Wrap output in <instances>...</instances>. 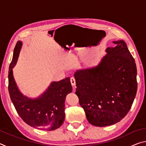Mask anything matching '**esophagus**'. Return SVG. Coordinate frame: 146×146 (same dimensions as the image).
<instances>
[{"instance_id": "esophagus-1", "label": "esophagus", "mask_w": 146, "mask_h": 146, "mask_svg": "<svg viewBox=\"0 0 146 146\" xmlns=\"http://www.w3.org/2000/svg\"><path fill=\"white\" fill-rule=\"evenodd\" d=\"M70 81H71V85H72L73 86H74L75 87V84H76V82H75V79L74 77H71L70 78Z\"/></svg>"}]
</instances>
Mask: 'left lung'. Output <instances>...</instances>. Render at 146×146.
<instances>
[{
    "label": "left lung",
    "instance_id": "obj_1",
    "mask_svg": "<svg viewBox=\"0 0 146 146\" xmlns=\"http://www.w3.org/2000/svg\"><path fill=\"white\" fill-rule=\"evenodd\" d=\"M93 67L76 71V95L91 125H111L129 112L137 91L135 61L123 40L113 41Z\"/></svg>",
    "mask_w": 146,
    "mask_h": 146
}]
</instances>
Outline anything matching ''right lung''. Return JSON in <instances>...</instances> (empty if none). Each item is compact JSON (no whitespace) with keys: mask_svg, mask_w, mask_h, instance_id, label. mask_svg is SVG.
Segmentation results:
<instances>
[{"mask_svg":"<svg viewBox=\"0 0 146 146\" xmlns=\"http://www.w3.org/2000/svg\"><path fill=\"white\" fill-rule=\"evenodd\" d=\"M23 42H17L9 65L8 90L15 110L27 124L36 129L52 131L60 127L65 119V100L72 92L70 77L53 81L37 97L31 98L21 92L14 78L13 68L18 60Z\"/></svg>","mask_w":146,"mask_h":146,"instance_id":"right-lung-1","label":"right lung"}]
</instances>
